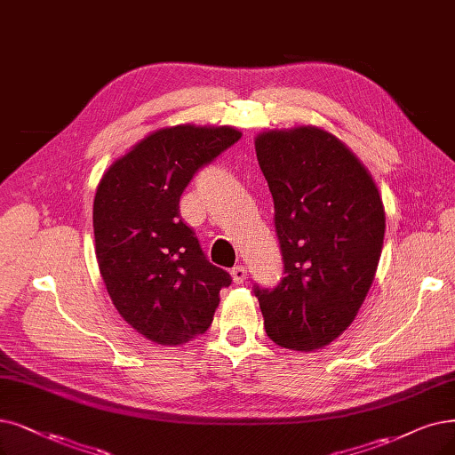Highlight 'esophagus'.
Wrapping results in <instances>:
<instances>
[{"instance_id":"obj_1","label":"esophagus","mask_w":455,"mask_h":455,"mask_svg":"<svg viewBox=\"0 0 455 455\" xmlns=\"http://www.w3.org/2000/svg\"><path fill=\"white\" fill-rule=\"evenodd\" d=\"M231 278L235 283H243L248 278V270L244 265H237L231 268Z\"/></svg>"}]
</instances>
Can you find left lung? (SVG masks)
<instances>
[{"instance_id":"obj_1","label":"left lung","mask_w":455,"mask_h":455,"mask_svg":"<svg viewBox=\"0 0 455 455\" xmlns=\"http://www.w3.org/2000/svg\"><path fill=\"white\" fill-rule=\"evenodd\" d=\"M275 199L285 276L256 287L268 338L315 351L355 321L383 251L387 216L368 168L339 138L314 124L256 136Z\"/></svg>"}]
</instances>
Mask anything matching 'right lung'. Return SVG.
Returning <instances> with one entry per match:
<instances>
[{"label": "right lung", "mask_w": 455, "mask_h": 455, "mask_svg": "<svg viewBox=\"0 0 455 455\" xmlns=\"http://www.w3.org/2000/svg\"><path fill=\"white\" fill-rule=\"evenodd\" d=\"M243 136L235 126H164L106 170L93 202L95 251L116 310L158 345L204 334L231 283L179 218L194 173Z\"/></svg>", "instance_id": "1"}]
</instances>
